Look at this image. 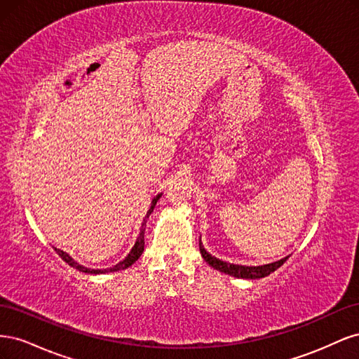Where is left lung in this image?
<instances>
[{
  "label": "left lung",
  "instance_id": "1",
  "mask_svg": "<svg viewBox=\"0 0 359 359\" xmlns=\"http://www.w3.org/2000/svg\"><path fill=\"white\" fill-rule=\"evenodd\" d=\"M199 250H201V255L205 259V262L208 264L210 266H212L214 269L220 271V273L224 274H229L233 276L236 278H262L269 276L271 273H274L277 268H280L286 262V259H280L277 262L273 264H268V265H260V266H245V265H235V264H229V262H224V260L217 259L214 256H211L206 250L203 248L201 240H199Z\"/></svg>",
  "mask_w": 359,
  "mask_h": 359
}]
</instances>
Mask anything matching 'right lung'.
Here are the masks:
<instances>
[{
  "mask_svg": "<svg viewBox=\"0 0 359 359\" xmlns=\"http://www.w3.org/2000/svg\"><path fill=\"white\" fill-rule=\"evenodd\" d=\"M160 198H161V193H160V194H157V196L153 199V202H151V206H149V210H148V212H147V215H145L144 223H142V227H140V233H139L137 240H136V243H135V245H133V248H132V252H130V253L127 255V257H126L124 260H121V262H119V264L114 265L112 268H104V269H91V268H86V266H83V265L78 264V262H76V260H73V259H72L66 252H62V250H60V248H55V252L60 255V257L64 260V262H67L70 266L76 268L78 271H82V273H86V274H104V273H114V271H121V269H126V268H128V266H132V265L136 262V260L140 257V255L144 253V247H145L144 235H145L147 220H148L149 214L154 211V208H156V203H157V201H158Z\"/></svg>",
  "mask_w": 359,
  "mask_h": 359,
  "instance_id": "1",
  "label": "right lung"
}]
</instances>
